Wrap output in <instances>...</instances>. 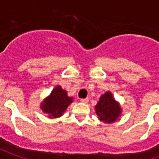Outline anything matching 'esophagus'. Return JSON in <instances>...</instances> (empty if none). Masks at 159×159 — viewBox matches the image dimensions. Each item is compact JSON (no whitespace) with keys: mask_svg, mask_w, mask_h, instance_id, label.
I'll use <instances>...</instances> for the list:
<instances>
[{"mask_svg":"<svg viewBox=\"0 0 159 159\" xmlns=\"http://www.w3.org/2000/svg\"><path fill=\"white\" fill-rule=\"evenodd\" d=\"M80 102L82 103H87L89 102V99L88 98H81L80 99Z\"/></svg>","mask_w":159,"mask_h":159,"instance_id":"esophagus-1","label":"esophagus"}]
</instances>
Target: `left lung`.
Returning a JSON list of instances; mask_svg holds the SVG:
<instances>
[{"instance_id": "obj_1", "label": "left lung", "mask_w": 159, "mask_h": 159, "mask_svg": "<svg viewBox=\"0 0 159 159\" xmlns=\"http://www.w3.org/2000/svg\"><path fill=\"white\" fill-rule=\"evenodd\" d=\"M95 111L100 121L105 123H113L121 115V108L114 98L112 93L107 91L100 97L95 106Z\"/></svg>"}]
</instances>
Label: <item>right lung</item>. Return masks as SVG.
Instances as JSON below:
<instances>
[{"label":"right lung","instance_id":"right-lung-1","mask_svg":"<svg viewBox=\"0 0 159 159\" xmlns=\"http://www.w3.org/2000/svg\"><path fill=\"white\" fill-rule=\"evenodd\" d=\"M73 98L68 97L67 92L61 85H57L41 102V109L48 114V118H59L63 115L69 105L73 102Z\"/></svg>","mask_w":159,"mask_h":159}]
</instances>
